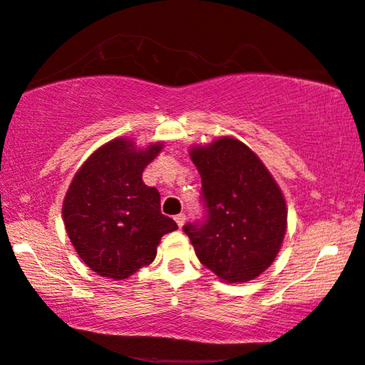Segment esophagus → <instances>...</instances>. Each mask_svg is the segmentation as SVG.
I'll return each instance as SVG.
<instances>
[{"label": "esophagus", "instance_id": "1", "mask_svg": "<svg viewBox=\"0 0 365 365\" xmlns=\"http://www.w3.org/2000/svg\"><path fill=\"white\" fill-rule=\"evenodd\" d=\"M175 221H177L178 227H182L183 225H185V214H183V212L177 214V216H175Z\"/></svg>", "mask_w": 365, "mask_h": 365}]
</instances>
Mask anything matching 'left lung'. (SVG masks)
Wrapping results in <instances>:
<instances>
[{
    "instance_id": "left-lung-1",
    "label": "left lung",
    "mask_w": 365,
    "mask_h": 365,
    "mask_svg": "<svg viewBox=\"0 0 365 365\" xmlns=\"http://www.w3.org/2000/svg\"><path fill=\"white\" fill-rule=\"evenodd\" d=\"M205 219L183 226L204 267L225 282H248L265 272L282 247L287 207L260 158L235 138L194 146Z\"/></svg>"
}]
</instances>
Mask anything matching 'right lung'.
I'll return each mask as SVG.
<instances>
[{"label":"right lung","mask_w":365,"mask_h":365,"mask_svg":"<svg viewBox=\"0 0 365 365\" xmlns=\"http://www.w3.org/2000/svg\"><path fill=\"white\" fill-rule=\"evenodd\" d=\"M163 144L138 149L118 138L98 148L74 175L63 204L66 232L83 262L102 277L129 279L155 260L161 236L177 230L161 214L160 192L143 171Z\"/></svg>","instance_id":"1"}]
</instances>
